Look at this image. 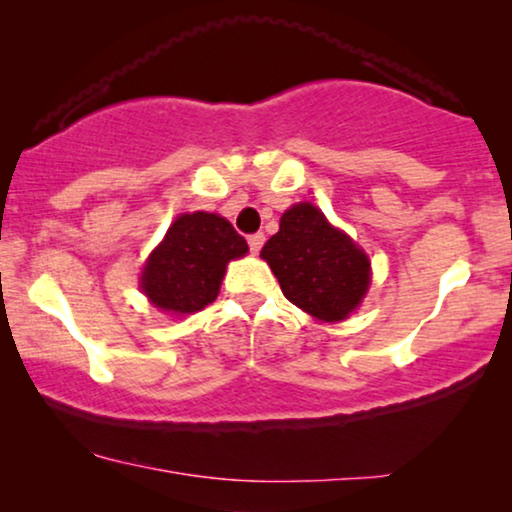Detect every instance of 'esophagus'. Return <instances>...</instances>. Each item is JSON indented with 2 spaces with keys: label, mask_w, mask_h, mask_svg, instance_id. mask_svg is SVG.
Wrapping results in <instances>:
<instances>
[{
  "label": "esophagus",
  "mask_w": 512,
  "mask_h": 512,
  "mask_svg": "<svg viewBox=\"0 0 512 512\" xmlns=\"http://www.w3.org/2000/svg\"><path fill=\"white\" fill-rule=\"evenodd\" d=\"M263 244H265V235H263V233L249 235V249L254 251V254H258V251H261Z\"/></svg>",
  "instance_id": "1"
}]
</instances>
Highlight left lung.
<instances>
[{"label":"left lung","instance_id":"obj_1","mask_svg":"<svg viewBox=\"0 0 512 512\" xmlns=\"http://www.w3.org/2000/svg\"><path fill=\"white\" fill-rule=\"evenodd\" d=\"M261 256L284 296L321 321H342L368 291V256L310 202L286 209Z\"/></svg>","mask_w":512,"mask_h":512}]
</instances>
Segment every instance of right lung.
Returning a JSON list of instances; mask_svg holds the SVG:
<instances>
[{
    "mask_svg": "<svg viewBox=\"0 0 512 512\" xmlns=\"http://www.w3.org/2000/svg\"><path fill=\"white\" fill-rule=\"evenodd\" d=\"M249 251L223 216L181 214L142 272V289L165 312H198L219 296L226 263Z\"/></svg>",
    "mask_w": 512,
    "mask_h": 512,
    "instance_id": "add662e5",
    "label": "right lung"
}]
</instances>
